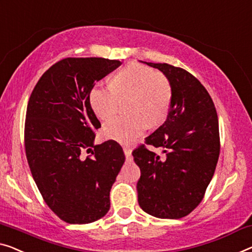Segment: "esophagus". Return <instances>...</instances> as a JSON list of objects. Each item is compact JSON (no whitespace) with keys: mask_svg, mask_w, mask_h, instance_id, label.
<instances>
[{"mask_svg":"<svg viewBox=\"0 0 252 252\" xmlns=\"http://www.w3.org/2000/svg\"><path fill=\"white\" fill-rule=\"evenodd\" d=\"M123 152H125L126 162H131V160H132V155H131L130 147H123Z\"/></svg>","mask_w":252,"mask_h":252,"instance_id":"1","label":"esophagus"}]
</instances>
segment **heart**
<instances>
[{
  "label": "heart",
  "instance_id": "b5f03b06",
  "mask_svg": "<svg viewBox=\"0 0 252 252\" xmlns=\"http://www.w3.org/2000/svg\"><path fill=\"white\" fill-rule=\"evenodd\" d=\"M129 95L126 107L130 113L114 116L104 126V133L114 140L127 142L167 116L172 87L162 73L140 63H129L112 77L111 85L98 82L90 89L88 100L97 118L106 120L119 106V97Z\"/></svg>",
  "mask_w": 252,
  "mask_h": 252
}]
</instances>
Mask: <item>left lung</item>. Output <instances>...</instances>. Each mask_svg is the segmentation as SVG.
Instances as JSON below:
<instances>
[{"mask_svg":"<svg viewBox=\"0 0 252 252\" xmlns=\"http://www.w3.org/2000/svg\"><path fill=\"white\" fill-rule=\"evenodd\" d=\"M146 64L170 80L172 100L166 121L132 152L141 172L138 202L152 216L182 219L200 204L215 172L219 118L212 97L190 72L167 63ZM146 144L162 148L164 156L150 152Z\"/></svg>","mask_w":252,"mask_h":252,"instance_id":"8db88e82","label":"left lung"}]
</instances>
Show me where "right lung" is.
Masks as SVG:
<instances>
[{"instance_id":"obj_1","label":"right lung","mask_w":252,"mask_h":252,"mask_svg":"<svg viewBox=\"0 0 252 252\" xmlns=\"http://www.w3.org/2000/svg\"><path fill=\"white\" fill-rule=\"evenodd\" d=\"M120 65L104 58L63 59L40 77L30 95L25 121L30 172L44 201L66 223H93L110 209V191L125 153L114 140L94 145L100 122L88 96ZM85 150L91 153L86 159Z\"/></svg>"}]
</instances>
